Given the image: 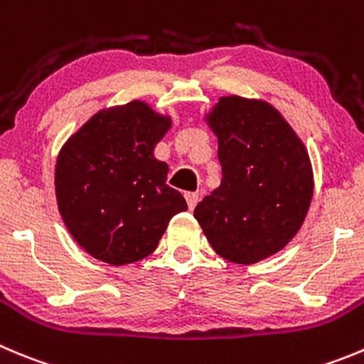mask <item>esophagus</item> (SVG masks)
Listing matches in <instances>:
<instances>
[{
	"mask_svg": "<svg viewBox=\"0 0 364 364\" xmlns=\"http://www.w3.org/2000/svg\"><path fill=\"white\" fill-rule=\"evenodd\" d=\"M185 198H186V203H188V208L193 210L196 208V205L199 203V198H201V196H199V192H186Z\"/></svg>",
	"mask_w": 364,
	"mask_h": 364,
	"instance_id": "34e87169",
	"label": "esophagus"
}]
</instances>
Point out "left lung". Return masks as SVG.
Here are the masks:
<instances>
[{"label":"left lung","mask_w":364,"mask_h":364,"mask_svg":"<svg viewBox=\"0 0 364 364\" xmlns=\"http://www.w3.org/2000/svg\"><path fill=\"white\" fill-rule=\"evenodd\" d=\"M219 141L223 179L196 210L203 233L223 259L255 264L287 246L312 199L305 145L273 105L223 97L206 114Z\"/></svg>","instance_id":"1"}]
</instances>
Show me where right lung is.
<instances>
[{"instance_id":"obj_1","label":"right lung","mask_w":364,"mask_h":364,"mask_svg":"<svg viewBox=\"0 0 364 364\" xmlns=\"http://www.w3.org/2000/svg\"><path fill=\"white\" fill-rule=\"evenodd\" d=\"M172 120L132 100L102 109L63 145L55 165L60 217L79 246L124 266L158 247L185 198L166 185L168 166L154 147Z\"/></svg>"}]
</instances>
